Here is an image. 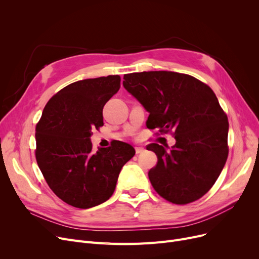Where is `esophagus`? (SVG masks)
<instances>
[{
  "label": "esophagus",
  "mask_w": 259,
  "mask_h": 259,
  "mask_svg": "<svg viewBox=\"0 0 259 259\" xmlns=\"http://www.w3.org/2000/svg\"><path fill=\"white\" fill-rule=\"evenodd\" d=\"M144 150H145V149L143 147H135V152H137V154L142 153Z\"/></svg>",
  "instance_id": "esophagus-1"
}]
</instances>
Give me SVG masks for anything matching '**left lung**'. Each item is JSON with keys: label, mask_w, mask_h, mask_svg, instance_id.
I'll return each mask as SVG.
<instances>
[{"label": "left lung", "mask_w": 259, "mask_h": 259, "mask_svg": "<svg viewBox=\"0 0 259 259\" xmlns=\"http://www.w3.org/2000/svg\"><path fill=\"white\" fill-rule=\"evenodd\" d=\"M124 88L149 112L147 128L172 131L175 145L150 144L157 164L148 173L155 191L185 205L205 195L228 157V117L213 90L197 78L173 71L124 75Z\"/></svg>", "instance_id": "left-lung-1"}]
</instances>
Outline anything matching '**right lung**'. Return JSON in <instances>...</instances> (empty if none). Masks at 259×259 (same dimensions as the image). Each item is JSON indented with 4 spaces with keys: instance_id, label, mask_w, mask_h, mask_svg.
<instances>
[{
    "instance_id": "right-lung-1",
    "label": "right lung",
    "mask_w": 259,
    "mask_h": 259,
    "mask_svg": "<svg viewBox=\"0 0 259 259\" xmlns=\"http://www.w3.org/2000/svg\"><path fill=\"white\" fill-rule=\"evenodd\" d=\"M119 87V75L74 81L49 100L36 125L37 166L54 194L72 207L89 209L110 198L135 154L119 141L92 151L91 130L104 125L103 108Z\"/></svg>"
}]
</instances>
